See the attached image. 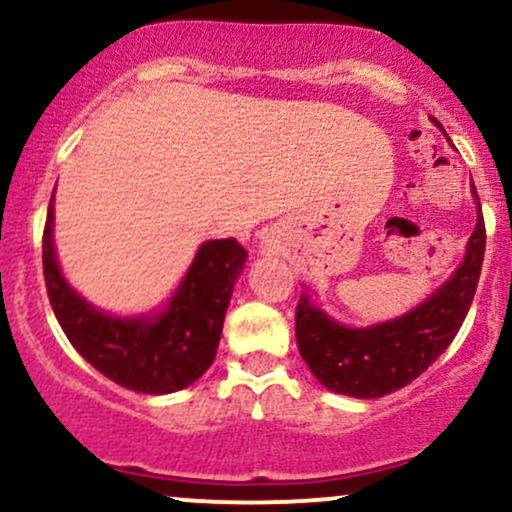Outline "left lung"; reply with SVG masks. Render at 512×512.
<instances>
[{"label": "left lung", "instance_id": "1", "mask_svg": "<svg viewBox=\"0 0 512 512\" xmlns=\"http://www.w3.org/2000/svg\"><path fill=\"white\" fill-rule=\"evenodd\" d=\"M474 197L478 217L464 261L442 288L403 317L373 327H344L300 295L295 339L300 356L324 388L351 398H381L408 386L447 351L474 300L486 251V224L476 188Z\"/></svg>", "mask_w": 512, "mask_h": 512}]
</instances>
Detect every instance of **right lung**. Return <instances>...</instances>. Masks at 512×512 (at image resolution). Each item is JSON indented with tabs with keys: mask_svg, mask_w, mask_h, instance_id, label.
Listing matches in <instances>:
<instances>
[{
	"mask_svg": "<svg viewBox=\"0 0 512 512\" xmlns=\"http://www.w3.org/2000/svg\"><path fill=\"white\" fill-rule=\"evenodd\" d=\"M246 263L236 239L205 241L161 312L112 317L63 278L53 246V197L43 229V278L65 337L109 381L146 395L175 393L212 366L236 278Z\"/></svg>",
	"mask_w": 512,
	"mask_h": 512,
	"instance_id": "1",
	"label": "right lung"
}]
</instances>
